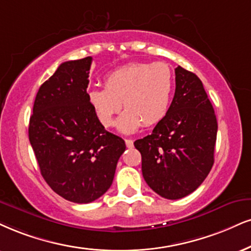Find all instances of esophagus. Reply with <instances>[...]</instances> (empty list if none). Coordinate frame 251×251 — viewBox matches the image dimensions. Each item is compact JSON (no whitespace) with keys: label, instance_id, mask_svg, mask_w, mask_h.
Returning a JSON list of instances; mask_svg holds the SVG:
<instances>
[{"label":"esophagus","instance_id":"1","mask_svg":"<svg viewBox=\"0 0 251 251\" xmlns=\"http://www.w3.org/2000/svg\"><path fill=\"white\" fill-rule=\"evenodd\" d=\"M126 148H132V147H134V141H132V140H126Z\"/></svg>","mask_w":251,"mask_h":251}]
</instances>
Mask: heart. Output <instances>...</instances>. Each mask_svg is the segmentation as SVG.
<instances>
[{"mask_svg":"<svg viewBox=\"0 0 251 251\" xmlns=\"http://www.w3.org/2000/svg\"><path fill=\"white\" fill-rule=\"evenodd\" d=\"M175 73L169 64L131 63L111 71L104 79V88L87 91V100L99 122L106 128L115 123L121 108H126L117 122L122 134H132L142 126H154L169 113Z\"/></svg>","mask_w":251,"mask_h":251,"instance_id":"1","label":"heart"}]
</instances>
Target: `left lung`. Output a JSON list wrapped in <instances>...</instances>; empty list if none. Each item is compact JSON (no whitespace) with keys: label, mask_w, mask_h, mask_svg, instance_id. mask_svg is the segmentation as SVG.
Masks as SVG:
<instances>
[{"label":"left lung","mask_w":251,"mask_h":251,"mask_svg":"<svg viewBox=\"0 0 251 251\" xmlns=\"http://www.w3.org/2000/svg\"><path fill=\"white\" fill-rule=\"evenodd\" d=\"M176 92L152 134L135 141L144 180L160 197L177 200L202 184L213 164L218 122L202 82L178 66Z\"/></svg>","instance_id":"left-lung-1"}]
</instances>
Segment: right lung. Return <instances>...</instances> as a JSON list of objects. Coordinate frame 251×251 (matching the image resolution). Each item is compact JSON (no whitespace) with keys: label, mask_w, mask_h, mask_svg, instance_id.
I'll use <instances>...</instances> for the list:
<instances>
[{"label":"right lung","mask_w":251,"mask_h":251,"mask_svg":"<svg viewBox=\"0 0 251 251\" xmlns=\"http://www.w3.org/2000/svg\"><path fill=\"white\" fill-rule=\"evenodd\" d=\"M92 57L65 61L37 93L29 140L40 173L64 199L88 203L108 191L126 143L87 100Z\"/></svg>","instance_id":"add662e5"}]
</instances>
